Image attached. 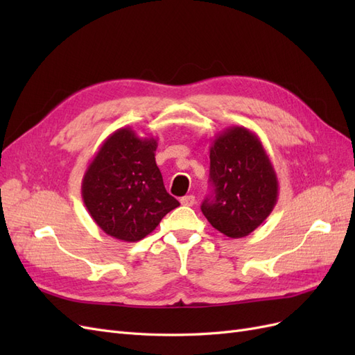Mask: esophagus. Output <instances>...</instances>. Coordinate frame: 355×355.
<instances>
[{
  "label": "esophagus",
  "mask_w": 355,
  "mask_h": 355,
  "mask_svg": "<svg viewBox=\"0 0 355 355\" xmlns=\"http://www.w3.org/2000/svg\"><path fill=\"white\" fill-rule=\"evenodd\" d=\"M182 206H194L196 204V197L194 196H185L180 198Z\"/></svg>",
  "instance_id": "34e87169"
}]
</instances>
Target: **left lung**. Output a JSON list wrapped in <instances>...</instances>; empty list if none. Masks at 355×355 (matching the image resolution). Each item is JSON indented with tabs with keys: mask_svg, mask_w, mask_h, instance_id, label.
I'll return each mask as SVG.
<instances>
[{
	"mask_svg": "<svg viewBox=\"0 0 355 355\" xmlns=\"http://www.w3.org/2000/svg\"><path fill=\"white\" fill-rule=\"evenodd\" d=\"M213 196L201 211L211 227L231 239H243L270 216L278 200V179L265 148L243 125L225 128L210 146Z\"/></svg>",
	"mask_w": 355,
	"mask_h": 355,
	"instance_id": "8db88e82",
	"label": "left lung"
}]
</instances>
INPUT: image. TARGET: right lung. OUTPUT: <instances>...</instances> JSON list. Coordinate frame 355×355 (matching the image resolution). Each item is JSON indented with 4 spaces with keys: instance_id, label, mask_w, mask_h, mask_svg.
<instances>
[{
    "instance_id": "add662e5",
    "label": "right lung",
    "mask_w": 355,
    "mask_h": 355,
    "mask_svg": "<svg viewBox=\"0 0 355 355\" xmlns=\"http://www.w3.org/2000/svg\"><path fill=\"white\" fill-rule=\"evenodd\" d=\"M155 137L132 127L105 139L85 170L81 196L94 223L112 239L135 243L151 234L179 206L164 188L155 163Z\"/></svg>"
}]
</instances>
